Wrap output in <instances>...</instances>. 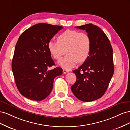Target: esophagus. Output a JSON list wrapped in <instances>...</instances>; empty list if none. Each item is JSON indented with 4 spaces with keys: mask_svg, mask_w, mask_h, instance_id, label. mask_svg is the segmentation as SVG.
<instances>
[{
    "mask_svg": "<svg viewBox=\"0 0 130 130\" xmlns=\"http://www.w3.org/2000/svg\"><path fill=\"white\" fill-rule=\"evenodd\" d=\"M68 72H69L68 70H65V69H63V74L68 73Z\"/></svg>",
    "mask_w": 130,
    "mask_h": 130,
    "instance_id": "esophagus-1",
    "label": "esophagus"
}]
</instances>
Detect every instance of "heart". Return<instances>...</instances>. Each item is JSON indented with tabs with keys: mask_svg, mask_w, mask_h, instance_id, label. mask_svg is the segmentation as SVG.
I'll use <instances>...</instances> for the list:
<instances>
[{
	"mask_svg": "<svg viewBox=\"0 0 130 130\" xmlns=\"http://www.w3.org/2000/svg\"><path fill=\"white\" fill-rule=\"evenodd\" d=\"M57 40V42L50 41L48 49L56 60H60L66 53L67 54L58 63L63 68L71 69L78 62H84L89 57L92 42L87 34L67 30L62 32Z\"/></svg>",
	"mask_w": 130,
	"mask_h": 130,
	"instance_id": "obj_1",
	"label": "heart"
}]
</instances>
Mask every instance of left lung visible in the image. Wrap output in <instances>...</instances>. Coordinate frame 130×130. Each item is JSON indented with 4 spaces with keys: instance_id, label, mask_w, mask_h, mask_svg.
<instances>
[{
    "instance_id": "8db88e82",
    "label": "left lung",
    "mask_w": 130,
    "mask_h": 130,
    "mask_svg": "<svg viewBox=\"0 0 130 130\" xmlns=\"http://www.w3.org/2000/svg\"><path fill=\"white\" fill-rule=\"evenodd\" d=\"M85 30L92 42L89 56L78 69L73 70L76 81L71 86L77 99L89 102L99 99L106 92L114 73L113 49L108 37L93 24L76 26Z\"/></svg>"
}]
</instances>
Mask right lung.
Wrapping results in <instances>:
<instances>
[{
  "mask_svg": "<svg viewBox=\"0 0 130 130\" xmlns=\"http://www.w3.org/2000/svg\"><path fill=\"white\" fill-rule=\"evenodd\" d=\"M61 26L41 23L23 32L15 45L12 70L17 87L22 95L32 100L41 101L48 96L54 80L62 74L55 65L48 49V43Z\"/></svg>",
  "mask_w": 130,
  "mask_h": 130,
  "instance_id": "right-lung-1",
  "label": "right lung"
}]
</instances>
